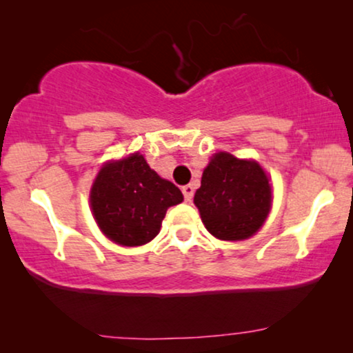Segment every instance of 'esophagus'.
Listing matches in <instances>:
<instances>
[{
    "instance_id": "esophagus-1",
    "label": "esophagus",
    "mask_w": 353,
    "mask_h": 353,
    "mask_svg": "<svg viewBox=\"0 0 353 353\" xmlns=\"http://www.w3.org/2000/svg\"><path fill=\"white\" fill-rule=\"evenodd\" d=\"M181 191H183V196H185V201L191 202L192 194H194V188H192L191 185H185L181 188Z\"/></svg>"
}]
</instances>
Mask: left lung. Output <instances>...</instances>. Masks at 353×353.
<instances>
[{
    "mask_svg": "<svg viewBox=\"0 0 353 353\" xmlns=\"http://www.w3.org/2000/svg\"><path fill=\"white\" fill-rule=\"evenodd\" d=\"M194 204L205 228L215 238L248 239L267 219L272 186L259 163L220 152L202 173Z\"/></svg>",
    "mask_w": 353,
    "mask_h": 353,
    "instance_id": "8db88e82",
    "label": "left lung"
}]
</instances>
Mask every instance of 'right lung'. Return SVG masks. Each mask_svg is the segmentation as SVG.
<instances>
[{"label": "right lung", "mask_w": 353, "mask_h": 353, "mask_svg": "<svg viewBox=\"0 0 353 353\" xmlns=\"http://www.w3.org/2000/svg\"><path fill=\"white\" fill-rule=\"evenodd\" d=\"M181 201V191L159 176L138 152L101 168L90 196L103 233L130 248L156 238L168 207Z\"/></svg>", "instance_id": "1"}]
</instances>
